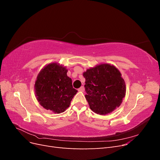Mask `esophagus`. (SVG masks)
Wrapping results in <instances>:
<instances>
[{"label":"esophagus","mask_w":160,"mask_h":160,"mask_svg":"<svg viewBox=\"0 0 160 160\" xmlns=\"http://www.w3.org/2000/svg\"><path fill=\"white\" fill-rule=\"evenodd\" d=\"M84 90H85V88H84L83 86H81L80 88L78 89V91H84Z\"/></svg>","instance_id":"34e87169"}]
</instances>
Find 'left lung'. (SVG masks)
I'll return each mask as SVG.
<instances>
[{
  "label": "left lung",
  "instance_id": "obj_1",
  "mask_svg": "<svg viewBox=\"0 0 160 160\" xmlns=\"http://www.w3.org/2000/svg\"><path fill=\"white\" fill-rule=\"evenodd\" d=\"M85 88L91 109L106 115L119 107L125 95V84L122 74L113 65L101 64L83 72Z\"/></svg>",
  "mask_w": 160,
  "mask_h": 160
}]
</instances>
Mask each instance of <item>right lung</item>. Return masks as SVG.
I'll list each match as a JSON object with an SVG mask.
<instances>
[{"label": "right lung", "mask_w": 160, "mask_h": 160, "mask_svg": "<svg viewBox=\"0 0 160 160\" xmlns=\"http://www.w3.org/2000/svg\"><path fill=\"white\" fill-rule=\"evenodd\" d=\"M67 72L65 67L51 63L41 71L35 81L38 101L45 109L55 113L64 112L77 92Z\"/></svg>", "instance_id": "obj_1"}]
</instances>
